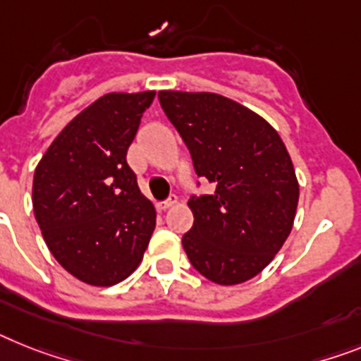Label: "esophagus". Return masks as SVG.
I'll use <instances>...</instances> for the list:
<instances>
[{
    "mask_svg": "<svg viewBox=\"0 0 361 361\" xmlns=\"http://www.w3.org/2000/svg\"><path fill=\"white\" fill-rule=\"evenodd\" d=\"M176 204H178V196H171V198L165 200V202H159V204H157V209H159V211H166V209H171L172 205Z\"/></svg>",
    "mask_w": 361,
    "mask_h": 361,
    "instance_id": "obj_1",
    "label": "esophagus"
}]
</instances>
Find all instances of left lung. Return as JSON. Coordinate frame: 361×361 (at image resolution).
<instances>
[{
	"label": "left lung",
	"mask_w": 361,
	"mask_h": 361,
	"mask_svg": "<svg viewBox=\"0 0 361 361\" xmlns=\"http://www.w3.org/2000/svg\"><path fill=\"white\" fill-rule=\"evenodd\" d=\"M169 121L213 195L190 196L195 214L181 244L190 264L216 284L250 281L274 260L292 231L299 183L275 128L216 93L159 92Z\"/></svg>",
	"instance_id": "1"
}]
</instances>
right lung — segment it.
I'll use <instances>...</instances> for the list:
<instances>
[{
    "label": "right lung",
    "instance_id": "add662e5",
    "mask_svg": "<svg viewBox=\"0 0 361 361\" xmlns=\"http://www.w3.org/2000/svg\"><path fill=\"white\" fill-rule=\"evenodd\" d=\"M156 92L108 93L60 132L32 180L44 240L73 277L111 286L143 260L156 209L141 195L126 152Z\"/></svg>",
    "mask_w": 361,
    "mask_h": 361
}]
</instances>
